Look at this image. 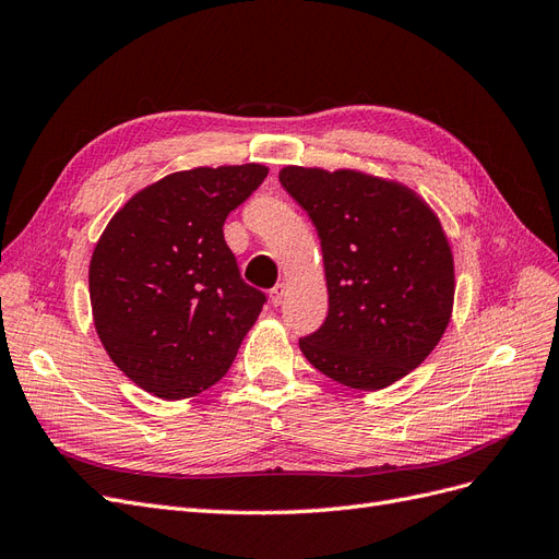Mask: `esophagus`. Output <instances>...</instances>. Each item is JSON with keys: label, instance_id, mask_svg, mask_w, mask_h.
Segmentation results:
<instances>
[{"label": "esophagus", "instance_id": "1", "mask_svg": "<svg viewBox=\"0 0 559 559\" xmlns=\"http://www.w3.org/2000/svg\"><path fill=\"white\" fill-rule=\"evenodd\" d=\"M284 296H286V284L280 282L277 286H273V292H270V300H273L275 308H280L284 302Z\"/></svg>", "mask_w": 559, "mask_h": 559}]
</instances>
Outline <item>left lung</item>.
Wrapping results in <instances>:
<instances>
[{
	"label": "left lung",
	"instance_id": "obj_1",
	"mask_svg": "<svg viewBox=\"0 0 559 559\" xmlns=\"http://www.w3.org/2000/svg\"><path fill=\"white\" fill-rule=\"evenodd\" d=\"M280 181L319 233L329 314L300 337L326 378L378 392L441 341L454 302V259L436 212L408 186L361 170L286 165Z\"/></svg>",
	"mask_w": 559,
	"mask_h": 559
}]
</instances>
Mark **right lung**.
<instances>
[{
  "label": "right lung",
  "mask_w": 559,
  "mask_h": 559,
  "mask_svg": "<svg viewBox=\"0 0 559 559\" xmlns=\"http://www.w3.org/2000/svg\"><path fill=\"white\" fill-rule=\"evenodd\" d=\"M267 177L261 163L193 167L144 186L93 249L91 308L109 359L165 401L226 376L265 296L224 240L226 216Z\"/></svg>",
  "instance_id": "1"
}]
</instances>
